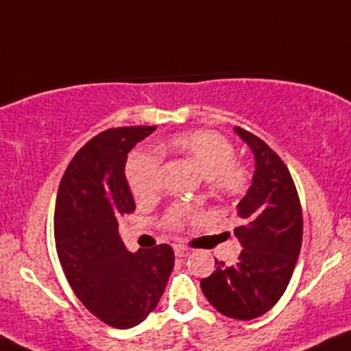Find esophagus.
Returning <instances> with one entry per match:
<instances>
[{
	"instance_id": "esophagus-1",
	"label": "esophagus",
	"mask_w": 351,
	"mask_h": 351,
	"mask_svg": "<svg viewBox=\"0 0 351 351\" xmlns=\"http://www.w3.org/2000/svg\"><path fill=\"white\" fill-rule=\"evenodd\" d=\"M174 252L177 257H187V255L190 254V249L185 247V245L182 244H176L174 245Z\"/></svg>"
}]
</instances>
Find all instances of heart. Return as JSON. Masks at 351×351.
Instances as JSON below:
<instances>
[{"label": "heart", "mask_w": 351, "mask_h": 351, "mask_svg": "<svg viewBox=\"0 0 351 351\" xmlns=\"http://www.w3.org/2000/svg\"><path fill=\"white\" fill-rule=\"evenodd\" d=\"M169 153L189 159L205 176V184L213 195L236 198L249 185V171L234 159V146L213 130L177 133L166 143ZM127 180L133 197L140 203H151L161 193V159L153 154L135 153L127 162ZM195 215L189 206H177L164 218V226L179 231Z\"/></svg>", "instance_id": "heart-1"}]
</instances>
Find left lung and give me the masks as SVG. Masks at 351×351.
<instances>
[{
    "label": "left lung",
    "mask_w": 351,
    "mask_h": 351,
    "mask_svg": "<svg viewBox=\"0 0 351 351\" xmlns=\"http://www.w3.org/2000/svg\"><path fill=\"white\" fill-rule=\"evenodd\" d=\"M236 132L255 156L252 185L236 206L242 226L234 234L242 250L231 267L215 261L216 270L200 287L216 311L250 321L274 308L291 280L302 242V211L280 156L247 130Z\"/></svg>",
    "instance_id": "8db88e82"
}]
</instances>
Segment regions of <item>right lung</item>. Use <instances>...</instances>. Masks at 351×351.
Segmentation results:
<instances>
[{"mask_svg": "<svg viewBox=\"0 0 351 351\" xmlns=\"http://www.w3.org/2000/svg\"><path fill=\"white\" fill-rule=\"evenodd\" d=\"M156 128H109L90 138L68 164L56 195L55 245L64 276L86 309L115 328L148 317L174 268L169 244L130 254L119 236V219L135 211L127 156Z\"/></svg>", "mask_w": 351, "mask_h": 351, "instance_id": "right-lung-1", "label": "right lung"}]
</instances>
